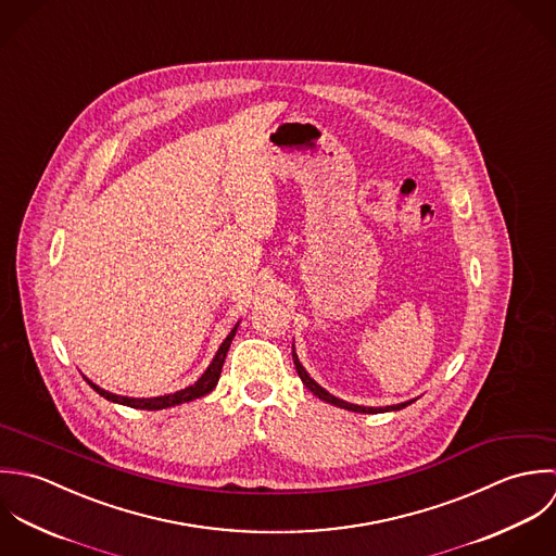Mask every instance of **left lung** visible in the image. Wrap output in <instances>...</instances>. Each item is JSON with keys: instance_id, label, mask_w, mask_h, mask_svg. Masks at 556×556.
I'll use <instances>...</instances> for the list:
<instances>
[{"instance_id": "left-lung-1", "label": "left lung", "mask_w": 556, "mask_h": 556, "mask_svg": "<svg viewBox=\"0 0 556 556\" xmlns=\"http://www.w3.org/2000/svg\"><path fill=\"white\" fill-rule=\"evenodd\" d=\"M292 358H294V367H296V371H299V376H301L303 384H305L314 395H318L320 400H325V402H329V404H334V406H339V408H345V410H352V413H367V415H374V413H384V410H402V408H406L408 404H413V400H410V402H404V404L387 406V408H365V406L348 404V402H343V400H337V397L331 395L329 391H325L316 380H312V378H309V374L305 371V367L299 363V356L294 354V350H292Z\"/></svg>"}]
</instances>
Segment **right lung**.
<instances>
[{
	"instance_id": "1",
	"label": "right lung",
	"mask_w": 556,
	"mask_h": 556,
	"mask_svg": "<svg viewBox=\"0 0 556 556\" xmlns=\"http://www.w3.org/2000/svg\"><path fill=\"white\" fill-rule=\"evenodd\" d=\"M236 329H238V325L231 329V333L225 337V341H223L219 352L215 354V358H213L211 367L204 371V376H202L195 384H191V387H187V389H182V391H176V393H172V395L148 397V400L122 397V395H113L110 391H105V389H101V387L92 384L88 378H86V380H88V384H90L99 395H103L105 400L115 402V404L130 406V408H141V410H161V408H169V406H178V404H185V402H191V400L204 397V395H206V393H211V391L217 387V382H219L223 361H225V354H227V350H229V343H231V339H233V334H236Z\"/></svg>"
}]
</instances>
